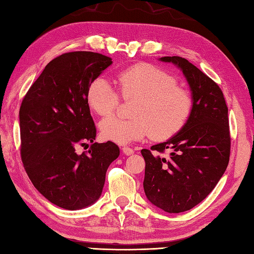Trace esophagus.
I'll list each match as a JSON object with an SVG mask.
<instances>
[{
    "mask_svg": "<svg viewBox=\"0 0 254 254\" xmlns=\"http://www.w3.org/2000/svg\"><path fill=\"white\" fill-rule=\"evenodd\" d=\"M122 153H123L124 155H127V156H130V155H133V154H134V150H133L132 148H130V147L124 146V147H122Z\"/></svg>",
    "mask_w": 254,
    "mask_h": 254,
    "instance_id": "34e87169",
    "label": "esophagus"
}]
</instances>
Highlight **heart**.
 <instances>
[{"instance_id": "heart-1", "label": "heart", "mask_w": 254, "mask_h": 254, "mask_svg": "<svg viewBox=\"0 0 254 254\" xmlns=\"http://www.w3.org/2000/svg\"><path fill=\"white\" fill-rule=\"evenodd\" d=\"M117 83L123 98H137L132 112L135 118L102 120L100 133L107 141L127 145L149 134L154 139H166L180 131L191 116V94L159 67L135 64L119 72ZM86 100L97 115L108 117L117 110L120 95L109 79L99 76L89 84Z\"/></svg>"}]
</instances>
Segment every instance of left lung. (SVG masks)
<instances>
[{"label":"left lung","mask_w":254,"mask_h":254,"mask_svg":"<svg viewBox=\"0 0 254 254\" xmlns=\"http://www.w3.org/2000/svg\"><path fill=\"white\" fill-rule=\"evenodd\" d=\"M159 61L179 67L191 90L192 113L168 141L142 149L145 159L144 192L148 201L167 213L193 208L216 187L230 154L228 108L219 86L181 57Z\"/></svg>","instance_id":"obj_1"}]
</instances>
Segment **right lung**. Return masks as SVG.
I'll list each match as a JSON object with an SVG mask.
<instances>
[{"label": "right lung", "mask_w": 254, "mask_h": 254, "mask_svg": "<svg viewBox=\"0 0 254 254\" xmlns=\"http://www.w3.org/2000/svg\"><path fill=\"white\" fill-rule=\"evenodd\" d=\"M112 64L109 57L75 51L53 59L31 85L19 109L20 155L32 185L57 206L76 210L101 195L115 143H94L96 127L86 94ZM92 145L77 154L76 144Z\"/></svg>", "instance_id": "add662e5"}]
</instances>
